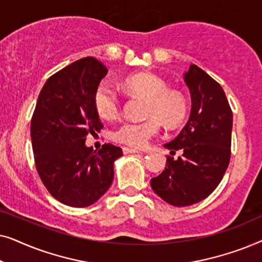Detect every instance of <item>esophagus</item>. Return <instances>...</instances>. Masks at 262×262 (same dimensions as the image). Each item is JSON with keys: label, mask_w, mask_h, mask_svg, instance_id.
Instances as JSON below:
<instances>
[{"label": "esophagus", "mask_w": 262, "mask_h": 262, "mask_svg": "<svg viewBox=\"0 0 262 262\" xmlns=\"http://www.w3.org/2000/svg\"><path fill=\"white\" fill-rule=\"evenodd\" d=\"M123 152H124V154H138V152H141V150L126 148V146H125V148H123Z\"/></svg>", "instance_id": "esophagus-1"}]
</instances>
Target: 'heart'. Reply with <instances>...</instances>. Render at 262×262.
Listing matches in <instances>:
<instances>
[{
	"mask_svg": "<svg viewBox=\"0 0 262 262\" xmlns=\"http://www.w3.org/2000/svg\"><path fill=\"white\" fill-rule=\"evenodd\" d=\"M124 87L148 99L146 116L151 118L144 121H124L114 132V137L120 143L134 148H143L150 138L159 134L160 121L171 127L177 126L184 119L187 111L186 98L180 92L169 91L166 82L157 75L134 74L125 78ZM93 100L96 112L105 119H113L119 112V98L108 84H99Z\"/></svg>",
	"mask_w": 262,
	"mask_h": 262,
	"instance_id": "b5f03b06",
	"label": "heart"
}]
</instances>
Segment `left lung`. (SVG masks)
I'll return each instance as SVG.
<instances>
[{
    "label": "left lung",
    "mask_w": 262,
    "mask_h": 262,
    "mask_svg": "<svg viewBox=\"0 0 262 262\" xmlns=\"http://www.w3.org/2000/svg\"><path fill=\"white\" fill-rule=\"evenodd\" d=\"M191 94L187 123L173 141L164 144L170 152L181 150L151 179V188L173 206H189L207 198L223 179L230 161L232 112L220 83L191 64L184 74Z\"/></svg>",
    "instance_id": "left-lung-1"
}]
</instances>
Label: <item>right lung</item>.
<instances>
[{
	"label": "right lung",
	"instance_id": "1",
	"mask_svg": "<svg viewBox=\"0 0 262 262\" xmlns=\"http://www.w3.org/2000/svg\"><path fill=\"white\" fill-rule=\"evenodd\" d=\"M93 57L78 59L52 75L38 96L31 121L35 167L53 198L73 207H87L112 185L119 146L85 145L91 132L102 128L94 93L107 75Z\"/></svg>",
	"mask_w": 262,
	"mask_h": 262
}]
</instances>
